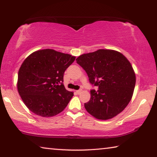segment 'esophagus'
<instances>
[{
    "label": "esophagus",
    "mask_w": 157,
    "mask_h": 157,
    "mask_svg": "<svg viewBox=\"0 0 157 157\" xmlns=\"http://www.w3.org/2000/svg\"><path fill=\"white\" fill-rule=\"evenodd\" d=\"M82 90L80 89V90H78V91H76V94H78V95H79V94H81V93H82Z\"/></svg>",
    "instance_id": "obj_1"
}]
</instances>
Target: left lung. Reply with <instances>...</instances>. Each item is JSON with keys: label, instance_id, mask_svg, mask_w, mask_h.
Instances as JSON below:
<instances>
[{"label": "left lung", "instance_id": "obj_1", "mask_svg": "<svg viewBox=\"0 0 157 157\" xmlns=\"http://www.w3.org/2000/svg\"><path fill=\"white\" fill-rule=\"evenodd\" d=\"M76 61L86 72L90 83L99 88L91 91V99L84 104L87 112L104 121L122 112L131 100L136 84L129 60L120 52L100 49L82 55Z\"/></svg>", "mask_w": 157, "mask_h": 157}]
</instances>
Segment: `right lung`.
<instances>
[{"instance_id": "add662e5", "label": "right lung", "mask_w": 157, "mask_h": 157, "mask_svg": "<svg viewBox=\"0 0 157 157\" xmlns=\"http://www.w3.org/2000/svg\"><path fill=\"white\" fill-rule=\"evenodd\" d=\"M75 59L71 55L44 49L33 52L23 61L18 73L17 89L32 112L52 117L66 107L73 92L65 89L63 73Z\"/></svg>"}]
</instances>
